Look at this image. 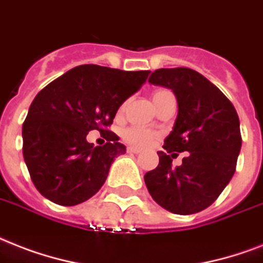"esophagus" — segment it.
I'll use <instances>...</instances> for the list:
<instances>
[{
  "label": "esophagus",
  "instance_id": "1",
  "mask_svg": "<svg viewBox=\"0 0 263 263\" xmlns=\"http://www.w3.org/2000/svg\"><path fill=\"white\" fill-rule=\"evenodd\" d=\"M127 152H130V154H140V152H141V149L134 148V146H129V148H127Z\"/></svg>",
  "mask_w": 263,
  "mask_h": 263
}]
</instances>
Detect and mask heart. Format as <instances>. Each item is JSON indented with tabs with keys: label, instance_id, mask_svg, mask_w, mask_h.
<instances>
[{
	"label": "heart",
	"instance_id": "obj_1",
	"mask_svg": "<svg viewBox=\"0 0 263 263\" xmlns=\"http://www.w3.org/2000/svg\"><path fill=\"white\" fill-rule=\"evenodd\" d=\"M168 90H158L154 93V100H156L159 96H162L163 93H166ZM123 138L125 141H127L129 144L134 146H140V148H146L149 146L151 144H154L158 138V134L151 132L148 129H144V127H129L123 132Z\"/></svg>",
	"mask_w": 263,
	"mask_h": 263
}]
</instances>
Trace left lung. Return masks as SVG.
I'll return each instance as SVG.
<instances>
[{
    "instance_id": "8db88e82",
    "label": "left lung",
    "mask_w": 263,
    "mask_h": 263,
    "mask_svg": "<svg viewBox=\"0 0 263 263\" xmlns=\"http://www.w3.org/2000/svg\"><path fill=\"white\" fill-rule=\"evenodd\" d=\"M148 81L172 89L178 115L164 151L158 152V167L146 173L144 181L163 209L195 214L213 204L235 174L241 148L239 117L227 96L195 70L160 68ZM173 152L190 154L181 166L173 168Z\"/></svg>"
}]
</instances>
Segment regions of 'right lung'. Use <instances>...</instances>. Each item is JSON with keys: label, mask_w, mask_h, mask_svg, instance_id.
Listing matches in <instances>:
<instances>
[{"label": "right lung", "mask_w": 263, "mask_h": 263, "mask_svg": "<svg viewBox=\"0 0 263 263\" xmlns=\"http://www.w3.org/2000/svg\"><path fill=\"white\" fill-rule=\"evenodd\" d=\"M148 74L85 64L67 71L35 96L22 136L24 162L42 196L56 204L75 205L99 192L114 159L126 152L108 126ZM91 129L103 134L104 146L87 141Z\"/></svg>", "instance_id": "add662e5"}]
</instances>
